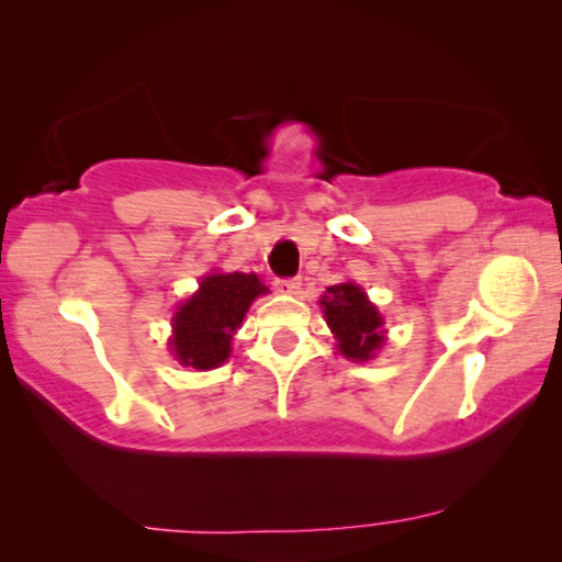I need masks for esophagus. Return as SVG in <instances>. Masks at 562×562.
<instances>
[{"mask_svg": "<svg viewBox=\"0 0 562 562\" xmlns=\"http://www.w3.org/2000/svg\"><path fill=\"white\" fill-rule=\"evenodd\" d=\"M274 290L282 292V295H295V292H300V278H278L272 282Z\"/></svg>", "mask_w": 562, "mask_h": 562, "instance_id": "obj_1", "label": "esophagus"}]
</instances>
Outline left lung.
Returning a JSON list of instances; mask_svg holds the SVG:
<instances>
[{
	"instance_id": "left-lung-1",
	"label": "left lung",
	"mask_w": 562,
	"mask_h": 562,
	"mask_svg": "<svg viewBox=\"0 0 562 562\" xmlns=\"http://www.w3.org/2000/svg\"><path fill=\"white\" fill-rule=\"evenodd\" d=\"M330 330L338 338V349L353 361H367L382 346V315L369 303L353 282L334 284L321 300Z\"/></svg>"
}]
</instances>
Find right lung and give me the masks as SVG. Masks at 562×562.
Returning a JSON list of instances; mask_svg holds the SVG:
<instances>
[{
	"mask_svg": "<svg viewBox=\"0 0 562 562\" xmlns=\"http://www.w3.org/2000/svg\"><path fill=\"white\" fill-rule=\"evenodd\" d=\"M267 292L257 274H211L201 290L176 313L172 351L180 363L213 369L228 359L232 336L241 326L251 300Z\"/></svg>",
	"mask_w": 562,
	"mask_h": 562,
	"instance_id": "right-lung-1",
	"label": "right lung"
}]
</instances>
